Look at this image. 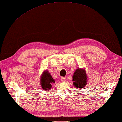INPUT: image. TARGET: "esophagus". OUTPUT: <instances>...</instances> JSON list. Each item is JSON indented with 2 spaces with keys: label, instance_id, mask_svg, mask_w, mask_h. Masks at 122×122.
Instances as JSON below:
<instances>
[{
  "label": "esophagus",
  "instance_id": "34e87169",
  "mask_svg": "<svg viewBox=\"0 0 122 122\" xmlns=\"http://www.w3.org/2000/svg\"><path fill=\"white\" fill-rule=\"evenodd\" d=\"M61 81H62V82H65V81H66V78H65V77H61Z\"/></svg>",
  "mask_w": 122,
  "mask_h": 122
}]
</instances>
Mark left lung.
<instances>
[{
    "label": "left lung",
    "mask_w": 122,
    "mask_h": 122,
    "mask_svg": "<svg viewBox=\"0 0 122 122\" xmlns=\"http://www.w3.org/2000/svg\"><path fill=\"white\" fill-rule=\"evenodd\" d=\"M72 81H74L73 84L75 88L80 89L85 87L87 82V77L85 70L84 69H77L72 76Z\"/></svg>",
    "instance_id": "obj_1"
}]
</instances>
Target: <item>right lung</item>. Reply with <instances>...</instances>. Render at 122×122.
Here are the masks:
<instances>
[{"mask_svg":"<svg viewBox=\"0 0 122 122\" xmlns=\"http://www.w3.org/2000/svg\"><path fill=\"white\" fill-rule=\"evenodd\" d=\"M42 89L46 91L51 90L52 87V85L55 83V80L52 78L50 73L48 71L45 70L43 72L41 77V81H40Z\"/></svg>","mask_w":122,"mask_h":122,"instance_id":"add662e5","label":"right lung"}]
</instances>
